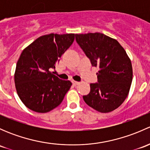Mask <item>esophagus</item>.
Here are the masks:
<instances>
[{
	"label": "esophagus",
	"mask_w": 150,
	"mask_h": 150,
	"mask_svg": "<svg viewBox=\"0 0 150 150\" xmlns=\"http://www.w3.org/2000/svg\"><path fill=\"white\" fill-rule=\"evenodd\" d=\"M72 83L74 86H77V85H78L80 83L79 82H77V81H72Z\"/></svg>",
	"instance_id": "1"
}]
</instances>
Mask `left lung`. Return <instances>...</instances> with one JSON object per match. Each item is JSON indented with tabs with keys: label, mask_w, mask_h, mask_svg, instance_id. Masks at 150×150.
Segmentation results:
<instances>
[{
	"label": "left lung",
	"mask_w": 150,
	"mask_h": 150,
	"mask_svg": "<svg viewBox=\"0 0 150 150\" xmlns=\"http://www.w3.org/2000/svg\"><path fill=\"white\" fill-rule=\"evenodd\" d=\"M75 40L99 68L98 83H91L90 93L83 96L89 107L102 113L120 107L129 93L133 79L131 59L116 40L100 33L75 34Z\"/></svg>",
	"instance_id": "left-lung-1"
}]
</instances>
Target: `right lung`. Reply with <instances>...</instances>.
<instances>
[{
  "instance_id": "add662e5",
  "label": "right lung",
  "mask_w": 150,
  "mask_h": 150,
  "mask_svg": "<svg viewBox=\"0 0 150 150\" xmlns=\"http://www.w3.org/2000/svg\"><path fill=\"white\" fill-rule=\"evenodd\" d=\"M75 34L40 36L22 51L16 63L14 83L16 92L28 108L46 113L58 107L72 86L51 72L69 48Z\"/></svg>"
}]
</instances>
